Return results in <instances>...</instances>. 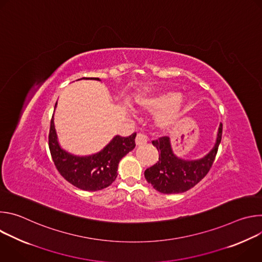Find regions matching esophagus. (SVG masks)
<instances>
[{"label": "esophagus", "mask_w": 262, "mask_h": 262, "mask_svg": "<svg viewBox=\"0 0 262 262\" xmlns=\"http://www.w3.org/2000/svg\"><path fill=\"white\" fill-rule=\"evenodd\" d=\"M147 140H148V139H147V137H146L145 135L139 133V134L137 135V137H136V144H137V146L144 145V144L147 143Z\"/></svg>", "instance_id": "obj_1"}]
</instances>
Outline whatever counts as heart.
<instances>
[{"mask_svg":"<svg viewBox=\"0 0 262 262\" xmlns=\"http://www.w3.org/2000/svg\"><path fill=\"white\" fill-rule=\"evenodd\" d=\"M140 104L151 113H161L158 123L163 128L172 126L188 108V101L177 91H164L145 97Z\"/></svg>","mask_w":262,"mask_h":262,"instance_id":"heart-1","label":"heart"}]
</instances>
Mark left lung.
Instances as JSON below:
<instances>
[{"label":"left lung","instance_id":"1","mask_svg":"<svg viewBox=\"0 0 262 262\" xmlns=\"http://www.w3.org/2000/svg\"><path fill=\"white\" fill-rule=\"evenodd\" d=\"M222 130L221 123L211 150L202 159L193 161H185L176 157L168 137L152 141L161 155L158 163L144 172L148 183L163 194H179L192 189L210 170L222 140Z\"/></svg>","mask_w":262,"mask_h":262}]
</instances>
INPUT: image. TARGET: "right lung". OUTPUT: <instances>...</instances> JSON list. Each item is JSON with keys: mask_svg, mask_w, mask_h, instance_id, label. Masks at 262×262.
Listing matches in <instances>:
<instances>
[{"mask_svg": "<svg viewBox=\"0 0 262 262\" xmlns=\"http://www.w3.org/2000/svg\"><path fill=\"white\" fill-rule=\"evenodd\" d=\"M82 79L100 81L98 78ZM136 136V133L129 137L116 136L99 152L88 157H78L60 147L52 118L49 147L57 170L69 183L81 190L95 192L107 188L116 179L118 164L135 148Z\"/></svg>", "mask_w": 262, "mask_h": 262, "instance_id": "obj_1", "label": "right lung"}]
</instances>
